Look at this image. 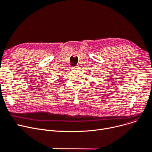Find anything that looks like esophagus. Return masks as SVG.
I'll return each instance as SVG.
<instances>
[{
	"mask_svg": "<svg viewBox=\"0 0 152 152\" xmlns=\"http://www.w3.org/2000/svg\"><path fill=\"white\" fill-rule=\"evenodd\" d=\"M79 68H80V67L78 66H75V67H72V69H74V70H77L79 69Z\"/></svg>",
	"mask_w": 152,
	"mask_h": 152,
	"instance_id": "1",
	"label": "esophagus"
}]
</instances>
